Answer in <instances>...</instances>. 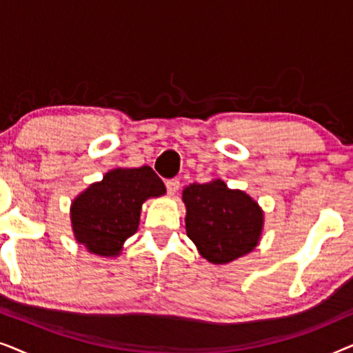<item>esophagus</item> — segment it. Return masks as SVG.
Returning <instances> with one entry per match:
<instances>
[{
    "mask_svg": "<svg viewBox=\"0 0 353 353\" xmlns=\"http://www.w3.org/2000/svg\"><path fill=\"white\" fill-rule=\"evenodd\" d=\"M165 186H167L168 194L173 196V194H176L178 190H180V181H178L176 178H173V180H167L165 181Z\"/></svg>",
    "mask_w": 353,
    "mask_h": 353,
    "instance_id": "34e87169",
    "label": "esophagus"
}]
</instances>
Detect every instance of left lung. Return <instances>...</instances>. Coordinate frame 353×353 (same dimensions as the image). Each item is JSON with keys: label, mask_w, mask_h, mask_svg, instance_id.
<instances>
[{"label": "left lung", "mask_w": 353, "mask_h": 353, "mask_svg": "<svg viewBox=\"0 0 353 353\" xmlns=\"http://www.w3.org/2000/svg\"><path fill=\"white\" fill-rule=\"evenodd\" d=\"M186 234L207 262L230 263L255 249L263 228V212L249 194L230 190L225 181L192 183L183 190Z\"/></svg>", "instance_id": "left-lung-1"}]
</instances>
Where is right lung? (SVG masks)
Wrapping results in <instances>:
<instances>
[{"mask_svg": "<svg viewBox=\"0 0 353 353\" xmlns=\"http://www.w3.org/2000/svg\"><path fill=\"white\" fill-rule=\"evenodd\" d=\"M165 194L151 167L115 168L90 185L72 202L70 220L77 243L91 254L115 257L137 233L143 202Z\"/></svg>", "mask_w": 353, "mask_h": 353, "instance_id": "1", "label": "right lung"}]
</instances>
